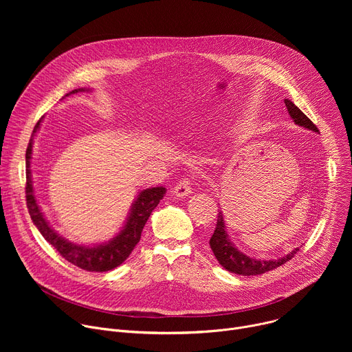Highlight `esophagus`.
Returning a JSON list of instances; mask_svg holds the SVG:
<instances>
[{
    "label": "esophagus",
    "mask_w": 352,
    "mask_h": 352,
    "mask_svg": "<svg viewBox=\"0 0 352 352\" xmlns=\"http://www.w3.org/2000/svg\"><path fill=\"white\" fill-rule=\"evenodd\" d=\"M192 184H190V179L189 178H184V179H181L177 185H175V188H174V193L177 195V196H179V197H185V196H188L189 193H190V190H192V186H190Z\"/></svg>",
    "instance_id": "34e87169"
}]
</instances>
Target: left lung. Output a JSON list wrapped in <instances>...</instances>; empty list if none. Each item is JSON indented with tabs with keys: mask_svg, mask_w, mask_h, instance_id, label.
Listing matches in <instances>:
<instances>
[{
	"mask_svg": "<svg viewBox=\"0 0 352 352\" xmlns=\"http://www.w3.org/2000/svg\"><path fill=\"white\" fill-rule=\"evenodd\" d=\"M285 107L291 116V118L295 121V124H298L299 126H305L311 131L319 132L318 126L302 113L300 111L291 100H284ZM210 248L213 250V254L216 256V259L219 261V263L227 269L231 273L235 274H242V276H256V274H263L266 272L274 270L278 266L284 265L285 262L291 261L294 258V255L298 254L299 248L291 250V252L281 258V259H274V261H258L254 258H249L234 248V245L231 243L227 232H226V226H224V219H223V213L219 212L217 214V223H216V230L209 241Z\"/></svg>",
	"mask_w": 352,
	"mask_h": 352,
	"instance_id": "obj_1",
	"label": "left lung"
}]
</instances>
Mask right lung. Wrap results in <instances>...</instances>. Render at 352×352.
I'll list each match as a JSON object with an SVG mask.
<instances>
[{"label": "right lung", "instance_id": "add662e5", "mask_svg": "<svg viewBox=\"0 0 352 352\" xmlns=\"http://www.w3.org/2000/svg\"><path fill=\"white\" fill-rule=\"evenodd\" d=\"M82 90V89H78ZM76 89L71 93L78 91ZM40 121L34 125L32 138L29 140L28 148H26V204L29 214L40 231V234L45 238L48 243H52L58 254L68 261L69 263L86 270V272H109L120 266L122 262L126 261V258L131 255L133 248L140 239L142 230L147 221V219L152 214V212L159 205L160 199H163L166 189L163 186L148 188L139 193L138 199L132 206L131 214L128 217L126 224L124 226L122 231L109 243L97 245L93 248L89 246H80L75 245L72 242H68L63 236H60L52 227L48 226L45 219L43 217V213L40 212V208L34 199L33 193V185H32V171H30V159H32V146H33V136L36 131L40 126Z\"/></svg>", "mask_w": 352, "mask_h": 352}]
</instances>
